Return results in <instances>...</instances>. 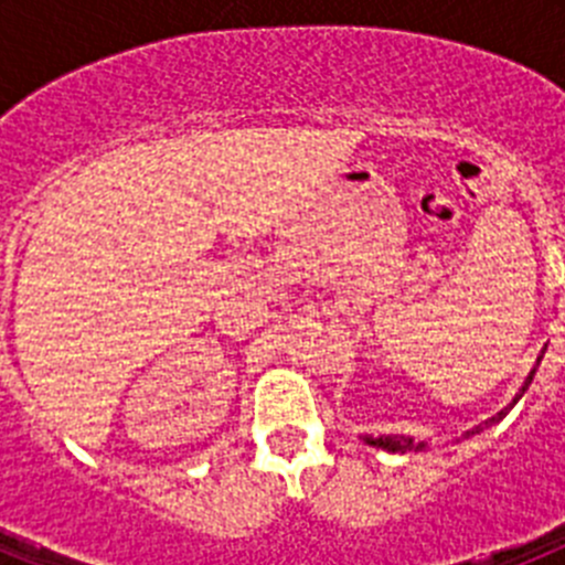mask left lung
Instances as JSON below:
<instances>
[{
    "instance_id": "left-lung-1",
    "label": "left lung",
    "mask_w": 565,
    "mask_h": 565,
    "mask_svg": "<svg viewBox=\"0 0 565 565\" xmlns=\"http://www.w3.org/2000/svg\"><path fill=\"white\" fill-rule=\"evenodd\" d=\"M541 359H543V356H537V364H541ZM532 376H535V367H532V373H529V376H526V382H523V387H521V393H518V396H515V402H518V398L523 396V393H526V387H529V384H532ZM515 402L509 404L507 411H501V413H498V416H492V418H489V422H483L481 427H476V430H469L467 436H463V438L476 436V433H481L483 427H492V424H498V422H501V418L507 416V413L512 411V407H515ZM367 444H373V447H382V450H387V452H407V450H422V447H424V444L413 441V438H407V436H384V438H367Z\"/></svg>"
}]
</instances>
